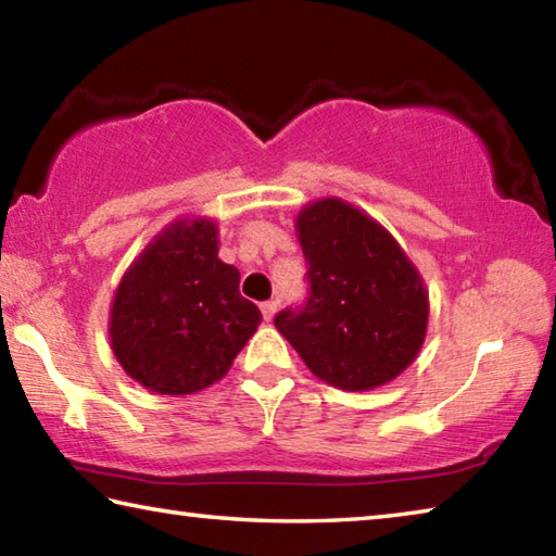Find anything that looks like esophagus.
<instances>
[{
    "mask_svg": "<svg viewBox=\"0 0 556 556\" xmlns=\"http://www.w3.org/2000/svg\"><path fill=\"white\" fill-rule=\"evenodd\" d=\"M262 316H265V321H271V318H275V314H277V301H262Z\"/></svg>",
    "mask_w": 556,
    "mask_h": 556,
    "instance_id": "1",
    "label": "esophagus"
}]
</instances>
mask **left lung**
<instances>
[{
    "label": "left lung",
    "instance_id": "1",
    "mask_svg": "<svg viewBox=\"0 0 556 556\" xmlns=\"http://www.w3.org/2000/svg\"><path fill=\"white\" fill-rule=\"evenodd\" d=\"M308 296L275 318L316 378L363 392L390 382L417 357L429 296L397 240L370 215L324 199L296 215Z\"/></svg>",
    "mask_w": 556,
    "mask_h": 556
}]
</instances>
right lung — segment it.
Segmentation results:
<instances>
[{"mask_svg": "<svg viewBox=\"0 0 556 556\" xmlns=\"http://www.w3.org/2000/svg\"><path fill=\"white\" fill-rule=\"evenodd\" d=\"M262 321L240 271L218 260V225L176 220L125 271L110 308L112 353L159 394L218 382Z\"/></svg>", "mask_w": 556, "mask_h": 556, "instance_id": "obj_1", "label": "right lung"}]
</instances>
